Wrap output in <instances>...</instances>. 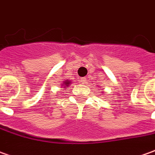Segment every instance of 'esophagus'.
<instances>
[{
  "label": "esophagus",
  "mask_w": 155,
  "mask_h": 155,
  "mask_svg": "<svg viewBox=\"0 0 155 155\" xmlns=\"http://www.w3.org/2000/svg\"><path fill=\"white\" fill-rule=\"evenodd\" d=\"M81 82L82 84H86V82H87V79H86V77L81 78Z\"/></svg>",
  "instance_id": "1"
}]
</instances>
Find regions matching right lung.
I'll list each match as a JSON object with an SVG mask.
<instances>
[{
	"instance_id": "add662e5",
	"label": "right lung",
	"mask_w": 155,
	"mask_h": 155,
	"mask_svg": "<svg viewBox=\"0 0 155 155\" xmlns=\"http://www.w3.org/2000/svg\"><path fill=\"white\" fill-rule=\"evenodd\" d=\"M64 83H65V85H68V84L69 83V81H65Z\"/></svg>"
}]
</instances>
